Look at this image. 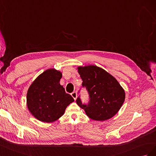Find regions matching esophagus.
<instances>
[{"label": "esophagus", "instance_id": "34e87169", "mask_svg": "<svg viewBox=\"0 0 156 156\" xmlns=\"http://www.w3.org/2000/svg\"><path fill=\"white\" fill-rule=\"evenodd\" d=\"M71 95H72V97L74 98V100L76 99V97H77V93H76V92H75V91L73 92L72 93H71Z\"/></svg>", "mask_w": 156, "mask_h": 156}]
</instances>
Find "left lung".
<instances>
[{
	"instance_id": "obj_1",
	"label": "left lung",
	"mask_w": 156,
	"mask_h": 156,
	"mask_svg": "<svg viewBox=\"0 0 156 156\" xmlns=\"http://www.w3.org/2000/svg\"><path fill=\"white\" fill-rule=\"evenodd\" d=\"M78 72L90 95L87 105L82 104L79 97L77 105L84 110L87 116L97 121L112 118L122 107L126 93L112 75L95 65L78 66Z\"/></svg>"
}]
</instances>
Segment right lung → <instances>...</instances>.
I'll return each instance as SVG.
<instances>
[{
    "instance_id": "1",
    "label": "right lung",
    "mask_w": 156,
    "mask_h": 156,
    "mask_svg": "<svg viewBox=\"0 0 156 156\" xmlns=\"http://www.w3.org/2000/svg\"><path fill=\"white\" fill-rule=\"evenodd\" d=\"M61 78L60 71L50 69L40 74L30 86L27 93V105L29 112L39 121H56L74 101L59 83Z\"/></svg>"
}]
</instances>
